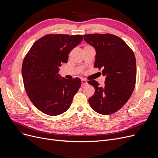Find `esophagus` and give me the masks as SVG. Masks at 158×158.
Returning a JSON list of instances; mask_svg holds the SVG:
<instances>
[{"instance_id":"obj_1","label":"esophagus","mask_w":158,"mask_h":158,"mask_svg":"<svg viewBox=\"0 0 158 158\" xmlns=\"http://www.w3.org/2000/svg\"><path fill=\"white\" fill-rule=\"evenodd\" d=\"M82 83H81V86L82 87H84V86H86L88 85V82L85 80V79H82Z\"/></svg>"}]
</instances>
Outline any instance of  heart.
<instances>
[{"label": "heart", "instance_id": "heart-1", "mask_svg": "<svg viewBox=\"0 0 158 158\" xmlns=\"http://www.w3.org/2000/svg\"><path fill=\"white\" fill-rule=\"evenodd\" d=\"M86 46H89V45H86Z\"/></svg>", "mask_w": 158, "mask_h": 158}]
</instances>
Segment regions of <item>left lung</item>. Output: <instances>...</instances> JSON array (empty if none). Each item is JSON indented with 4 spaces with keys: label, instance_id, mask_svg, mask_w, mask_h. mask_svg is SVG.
Instances as JSON below:
<instances>
[{
    "label": "left lung",
    "instance_id": "left-lung-1",
    "mask_svg": "<svg viewBox=\"0 0 158 158\" xmlns=\"http://www.w3.org/2000/svg\"><path fill=\"white\" fill-rule=\"evenodd\" d=\"M84 40L96 50L95 68L102 69L104 85L95 80L88 83L95 88L89 98L92 108L104 115L113 114L131 96L136 80V63L133 51L120 38L111 34H88Z\"/></svg>",
    "mask_w": 158,
    "mask_h": 158
}]
</instances>
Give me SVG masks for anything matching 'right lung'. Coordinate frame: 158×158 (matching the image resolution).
Segmentation results:
<instances>
[{
  "mask_svg": "<svg viewBox=\"0 0 158 158\" xmlns=\"http://www.w3.org/2000/svg\"><path fill=\"white\" fill-rule=\"evenodd\" d=\"M82 38L81 35H47L36 41L25 56L22 66L24 88L40 111L57 116L69 110L81 81L78 77L60 79L58 72Z\"/></svg>",
  "mask_w": 158,
  "mask_h": 158,
  "instance_id": "1",
  "label": "right lung"
}]
</instances>
